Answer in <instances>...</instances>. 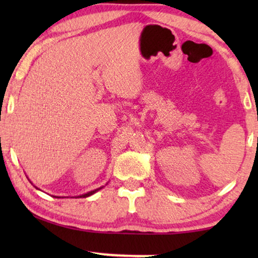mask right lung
<instances>
[{
  "label": "right lung",
  "mask_w": 258,
  "mask_h": 258,
  "mask_svg": "<svg viewBox=\"0 0 258 258\" xmlns=\"http://www.w3.org/2000/svg\"><path fill=\"white\" fill-rule=\"evenodd\" d=\"M100 189H102V188L95 189V190H93V191H89V192H87V194H83V195H80V196H77V197H88V196L93 195V194H95L96 191H98V190H100ZM57 199H58V197H57Z\"/></svg>",
  "instance_id": "right-lung-1"
}]
</instances>
